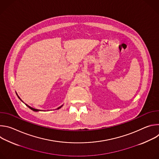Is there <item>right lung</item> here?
<instances>
[{
	"label": "right lung",
	"instance_id": "add662e5",
	"mask_svg": "<svg viewBox=\"0 0 159 159\" xmlns=\"http://www.w3.org/2000/svg\"><path fill=\"white\" fill-rule=\"evenodd\" d=\"M17 97H18V98H19V99H20V101H22V102H23V101H22V100H21V99H20V98H19V96H17ZM26 104V106H28V107H29V108H30V109H31V110H33V111H40V110H39V109H34V108H33V107H30V106H28V105H27V104ZM62 106H63V105H62V106H60V107H58V108H57V109H60V108H61V107H62Z\"/></svg>",
	"mask_w": 159,
	"mask_h": 159
}]
</instances>
